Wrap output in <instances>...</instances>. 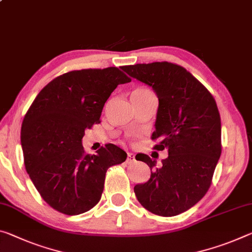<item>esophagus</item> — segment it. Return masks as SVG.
<instances>
[{
	"label": "esophagus",
	"instance_id": "1",
	"mask_svg": "<svg viewBox=\"0 0 252 252\" xmlns=\"http://www.w3.org/2000/svg\"><path fill=\"white\" fill-rule=\"evenodd\" d=\"M134 161H135V157H134V155H133V154H131V153H127L126 162H127V163H132V162H134Z\"/></svg>",
	"mask_w": 252,
	"mask_h": 252
}]
</instances>
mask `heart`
<instances>
[{
	"label": "heart",
	"instance_id": "heart-1",
	"mask_svg": "<svg viewBox=\"0 0 252 252\" xmlns=\"http://www.w3.org/2000/svg\"><path fill=\"white\" fill-rule=\"evenodd\" d=\"M134 93H138V94H143V93H148V91H146V90H138V91H135Z\"/></svg>",
	"mask_w": 252,
	"mask_h": 252
}]
</instances>
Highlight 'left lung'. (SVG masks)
I'll return each instance as SVG.
<instances>
[{"mask_svg": "<svg viewBox=\"0 0 252 252\" xmlns=\"http://www.w3.org/2000/svg\"><path fill=\"white\" fill-rule=\"evenodd\" d=\"M123 71L153 87L159 105L153 138L168 157L157 161L139 154L151 171L149 181L134 186L140 204L160 217H174L201 201L211 186L221 156V119L215 99L182 66L161 62L123 66Z\"/></svg>", "mask_w": 252, "mask_h": 252, "instance_id": "left-lung-1", "label": "left lung"}]
</instances>
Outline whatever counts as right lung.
<instances>
[{
  "label": "right lung",
  "mask_w": 252,
  "mask_h": 252,
  "mask_svg": "<svg viewBox=\"0 0 252 252\" xmlns=\"http://www.w3.org/2000/svg\"><path fill=\"white\" fill-rule=\"evenodd\" d=\"M131 79L117 67L73 70L40 91L21 126L27 173L41 197L67 215L97 204L109 167L126 161V153L109 143L86 155L85 130L99 123L103 106L120 84Z\"/></svg>",
  "instance_id": "obj_1"
}]
</instances>
